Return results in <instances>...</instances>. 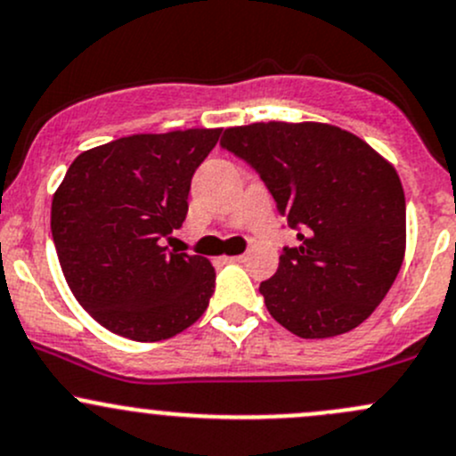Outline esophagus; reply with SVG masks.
<instances>
[{
	"label": "esophagus",
	"mask_w": 456,
	"mask_h": 456,
	"mask_svg": "<svg viewBox=\"0 0 456 456\" xmlns=\"http://www.w3.org/2000/svg\"><path fill=\"white\" fill-rule=\"evenodd\" d=\"M228 263H243L246 261V255H237V256H226Z\"/></svg>",
	"instance_id": "1"
}]
</instances>
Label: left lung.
Here are the masks:
<instances>
[{
    "label": "left lung",
    "instance_id": "obj_1",
    "mask_svg": "<svg viewBox=\"0 0 456 456\" xmlns=\"http://www.w3.org/2000/svg\"><path fill=\"white\" fill-rule=\"evenodd\" d=\"M297 230L259 292L276 322L300 338H331L382 303L406 252L397 171L364 140L325 123H252L224 131Z\"/></svg>",
    "mask_w": 456,
    "mask_h": 456
}]
</instances>
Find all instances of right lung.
Returning <instances> with one entry per match:
<instances>
[{"mask_svg": "<svg viewBox=\"0 0 456 456\" xmlns=\"http://www.w3.org/2000/svg\"><path fill=\"white\" fill-rule=\"evenodd\" d=\"M222 129L135 134L69 164L53 197L61 270L89 316L135 342L189 330L215 292L208 259L162 246L189 213L195 168Z\"/></svg>", "mask_w": 456, "mask_h": 456, "instance_id": "1", "label": "right lung"}]
</instances>
